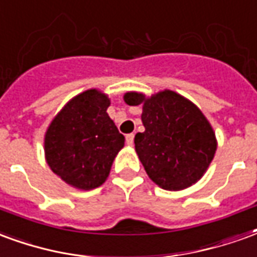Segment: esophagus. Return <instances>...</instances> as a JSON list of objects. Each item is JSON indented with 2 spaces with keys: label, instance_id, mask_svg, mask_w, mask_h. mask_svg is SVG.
<instances>
[{
  "label": "esophagus",
  "instance_id": "esophagus-1",
  "mask_svg": "<svg viewBox=\"0 0 257 257\" xmlns=\"http://www.w3.org/2000/svg\"><path fill=\"white\" fill-rule=\"evenodd\" d=\"M134 139H135V135L134 134L126 135V143H128L129 146L134 145Z\"/></svg>",
  "mask_w": 257,
  "mask_h": 257
}]
</instances>
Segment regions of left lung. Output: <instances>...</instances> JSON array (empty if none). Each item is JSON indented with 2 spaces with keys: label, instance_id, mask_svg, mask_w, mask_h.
Segmentation results:
<instances>
[{
  "label": "left lung",
  "instance_id": "left-lung-1",
  "mask_svg": "<svg viewBox=\"0 0 257 257\" xmlns=\"http://www.w3.org/2000/svg\"><path fill=\"white\" fill-rule=\"evenodd\" d=\"M129 106L143 104L145 132L135 136V149L149 178L165 190H183L202 178L213 160L216 138L198 107L173 90L151 97L128 92Z\"/></svg>",
  "mask_w": 257,
  "mask_h": 257
}]
</instances>
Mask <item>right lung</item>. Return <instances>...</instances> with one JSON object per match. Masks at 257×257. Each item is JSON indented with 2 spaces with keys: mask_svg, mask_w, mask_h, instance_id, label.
Instances as JSON below:
<instances>
[{
  "mask_svg": "<svg viewBox=\"0 0 257 257\" xmlns=\"http://www.w3.org/2000/svg\"><path fill=\"white\" fill-rule=\"evenodd\" d=\"M110 100L99 90H85L63 107L45 135L48 165L75 189L104 183L125 143L106 112Z\"/></svg>",
  "mask_w": 257,
  "mask_h": 257,
  "instance_id": "1",
  "label": "right lung"
}]
</instances>
